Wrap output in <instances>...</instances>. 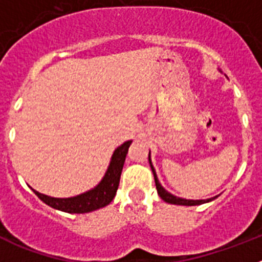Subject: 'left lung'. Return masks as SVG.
I'll use <instances>...</instances> for the list:
<instances>
[{"mask_svg": "<svg viewBox=\"0 0 262 262\" xmlns=\"http://www.w3.org/2000/svg\"><path fill=\"white\" fill-rule=\"evenodd\" d=\"M148 161H149V165H151L152 173H154L155 177V184H156L157 194L160 195V198L166 203H170V205H178V206H198L203 205V203L211 202L214 201L216 196H212V198H209V200H185V198H180V196H176L173 194L169 193L168 190H165L163 187V185L160 184L159 178H157L156 170H155L154 165H152V160H151V151H149V155H148Z\"/></svg>", "mask_w": 262, "mask_h": 262, "instance_id": "1", "label": "left lung"}]
</instances>
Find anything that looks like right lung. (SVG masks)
<instances>
[{
    "instance_id": "right-lung-1",
    "label": "right lung",
    "mask_w": 262,
    "mask_h": 262,
    "mask_svg": "<svg viewBox=\"0 0 262 262\" xmlns=\"http://www.w3.org/2000/svg\"><path fill=\"white\" fill-rule=\"evenodd\" d=\"M131 143L133 140H127L115 149L102 180L93 189H90L85 193L78 194L76 196H69V198H55V196L39 193V191L34 190L32 187L31 190L46 205L55 210H59V211L68 212V214H85V212L102 209L114 200L115 194H117L124 160H126Z\"/></svg>"
}]
</instances>
